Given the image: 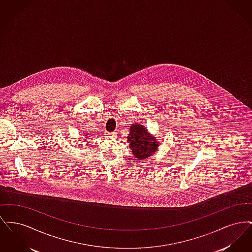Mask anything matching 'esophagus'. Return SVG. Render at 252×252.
<instances>
[{"mask_svg": "<svg viewBox=\"0 0 252 252\" xmlns=\"http://www.w3.org/2000/svg\"><path fill=\"white\" fill-rule=\"evenodd\" d=\"M107 136L109 139H115L117 137V133L116 132H111V133H108Z\"/></svg>", "mask_w": 252, "mask_h": 252, "instance_id": "34e87169", "label": "esophagus"}]
</instances>
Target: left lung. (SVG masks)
Returning <instances> with one entry per match:
<instances>
[{
  "label": "left lung",
  "instance_id": "8db88e82",
  "mask_svg": "<svg viewBox=\"0 0 252 252\" xmlns=\"http://www.w3.org/2000/svg\"><path fill=\"white\" fill-rule=\"evenodd\" d=\"M127 145L129 146V149H131L135 159L142 160L156 152L158 147V141L144 126L137 123L129 126Z\"/></svg>",
  "mask_w": 252,
  "mask_h": 252
}]
</instances>
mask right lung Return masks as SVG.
Wrapping results in <instances>:
<instances>
[{"instance_id":"1","label":"right lung","mask_w":252,"mask_h":252,"mask_svg":"<svg viewBox=\"0 0 252 252\" xmlns=\"http://www.w3.org/2000/svg\"><path fill=\"white\" fill-rule=\"evenodd\" d=\"M85 136H88V134H84ZM89 137V136H88Z\"/></svg>"}]
</instances>
